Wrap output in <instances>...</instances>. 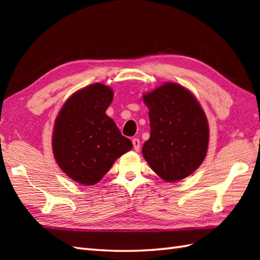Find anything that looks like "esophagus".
<instances>
[{
    "mask_svg": "<svg viewBox=\"0 0 260 260\" xmlns=\"http://www.w3.org/2000/svg\"><path fill=\"white\" fill-rule=\"evenodd\" d=\"M132 143H133V146H134V150L136 152H139L141 150V142L139 139H133L132 140Z\"/></svg>",
    "mask_w": 260,
    "mask_h": 260,
    "instance_id": "34e87169",
    "label": "esophagus"
}]
</instances>
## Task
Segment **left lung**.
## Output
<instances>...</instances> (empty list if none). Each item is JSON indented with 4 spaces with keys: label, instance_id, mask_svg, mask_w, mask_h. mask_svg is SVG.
I'll use <instances>...</instances> for the list:
<instances>
[{
    "label": "left lung",
    "instance_id": "obj_1",
    "mask_svg": "<svg viewBox=\"0 0 260 260\" xmlns=\"http://www.w3.org/2000/svg\"><path fill=\"white\" fill-rule=\"evenodd\" d=\"M150 109L151 136L143 156L159 178L175 182L200 167L207 155L209 125L196 97L174 82L143 96Z\"/></svg>",
    "mask_w": 260,
    "mask_h": 260
}]
</instances>
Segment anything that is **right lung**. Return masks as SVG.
<instances>
[{
  "label": "right lung",
  "instance_id": "right-lung-1",
  "mask_svg": "<svg viewBox=\"0 0 260 260\" xmlns=\"http://www.w3.org/2000/svg\"><path fill=\"white\" fill-rule=\"evenodd\" d=\"M113 97L112 88L90 85L75 92L56 118L53 155L60 169L77 183L96 184L116 159L133 147L106 115Z\"/></svg>",
  "mask_w": 260,
  "mask_h": 260
}]
</instances>
